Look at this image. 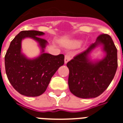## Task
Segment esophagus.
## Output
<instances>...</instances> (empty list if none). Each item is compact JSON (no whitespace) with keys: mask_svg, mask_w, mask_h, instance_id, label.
<instances>
[{"mask_svg":"<svg viewBox=\"0 0 123 123\" xmlns=\"http://www.w3.org/2000/svg\"><path fill=\"white\" fill-rule=\"evenodd\" d=\"M71 59V57L69 55L67 54V55H66L65 57H64V63L67 64L68 62L69 61V60Z\"/></svg>","mask_w":123,"mask_h":123,"instance_id":"esophagus-1","label":"esophagus"}]
</instances>
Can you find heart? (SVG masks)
<instances>
[{
	"label": "heart",
	"mask_w": 123,
	"mask_h": 123,
	"mask_svg": "<svg viewBox=\"0 0 123 123\" xmlns=\"http://www.w3.org/2000/svg\"><path fill=\"white\" fill-rule=\"evenodd\" d=\"M82 44V41L80 40H73L69 43V45L71 47H78Z\"/></svg>",
	"instance_id": "1"
}]
</instances>
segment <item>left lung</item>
Masks as SVG:
<instances>
[{
  "label": "left lung",
  "instance_id": "1",
  "mask_svg": "<svg viewBox=\"0 0 123 123\" xmlns=\"http://www.w3.org/2000/svg\"><path fill=\"white\" fill-rule=\"evenodd\" d=\"M102 46L105 55L101 60H92L90 54ZM69 70V91L77 97L93 98L103 93L114 77L117 68V51L112 39L101 34L94 43L67 63Z\"/></svg>",
  "mask_w": 123,
  "mask_h": 123
}]
</instances>
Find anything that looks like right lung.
<instances>
[{"label":"right lung","instance_id":"add662e5","mask_svg":"<svg viewBox=\"0 0 123 123\" xmlns=\"http://www.w3.org/2000/svg\"><path fill=\"white\" fill-rule=\"evenodd\" d=\"M44 32L37 31H21L11 42L5 55V68L9 81L22 95L35 97L46 90L50 80L64 63V55H53L44 52L48 42L40 36ZM31 38L38 43L41 53L36 58H28L21 50V41Z\"/></svg>","mask_w":123,"mask_h":123}]
</instances>
